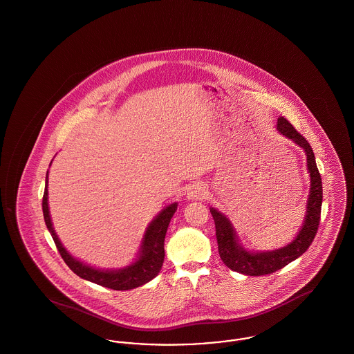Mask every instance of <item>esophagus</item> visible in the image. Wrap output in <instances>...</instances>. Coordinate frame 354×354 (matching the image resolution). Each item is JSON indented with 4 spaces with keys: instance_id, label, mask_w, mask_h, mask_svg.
Listing matches in <instances>:
<instances>
[{
    "instance_id": "1",
    "label": "esophagus",
    "mask_w": 354,
    "mask_h": 354,
    "mask_svg": "<svg viewBox=\"0 0 354 354\" xmlns=\"http://www.w3.org/2000/svg\"><path fill=\"white\" fill-rule=\"evenodd\" d=\"M205 194H207V189L202 183H196V185H191L187 191V198L189 201H201L205 198Z\"/></svg>"
}]
</instances>
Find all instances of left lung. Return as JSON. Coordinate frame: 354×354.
Returning a JSON list of instances; mask_svg holds the SVG:
<instances>
[{"label":"left lung","mask_w":354,"mask_h":354,"mask_svg":"<svg viewBox=\"0 0 354 354\" xmlns=\"http://www.w3.org/2000/svg\"><path fill=\"white\" fill-rule=\"evenodd\" d=\"M277 130L280 134L292 139L296 145L303 147L306 153V165L310 175L306 215L296 239L280 250L270 252H248L239 244L235 230L228 218L218 209L211 208V215L215 220L220 259L228 268L248 276L270 274L284 268L290 261L300 257L312 244L320 224L322 183L313 150L308 140L286 118L280 117L277 119Z\"/></svg>","instance_id":"left-lung-1"}]
</instances>
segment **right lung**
<instances>
[{"label": "right lung", "instance_id": "right-lung-1", "mask_svg": "<svg viewBox=\"0 0 354 354\" xmlns=\"http://www.w3.org/2000/svg\"><path fill=\"white\" fill-rule=\"evenodd\" d=\"M176 208H178V203H172L152 220L146 230V234L143 236L139 257L136 259L135 263L118 270H97L74 259L65 250L58 236L54 232L50 214H49V205H48V174H46V185H45V192L42 199L44 219L61 257L68 264V268L81 279L88 280L98 286L114 289V290L134 289L136 286L149 283L159 273L165 260V237H166L171 218L174 216Z\"/></svg>", "mask_w": 354, "mask_h": 354}]
</instances>
